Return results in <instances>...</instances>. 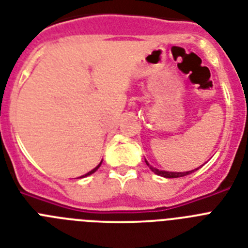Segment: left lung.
Returning a JSON list of instances; mask_svg holds the SVG:
<instances>
[{
	"label": "left lung",
	"instance_id": "left-lung-1",
	"mask_svg": "<svg viewBox=\"0 0 248 248\" xmlns=\"http://www.w3.org/2000/svg\"><path fill=\"white\" fill-rule=\"evenodd\" d=\"M146 161V160H145ZM147 166H149L150 169H151V171L155 172L156 175H160V176H164V178H182V176H185V175H189V174H191V172H194L195 170H198L199 168H197V169L194 170H190V171H184V172H174V171H165V170H159L156 169V168H154V166L150 165L149 163L146 161Z\"/></svg>",
	"mask_w": 248,
	"mask_h": 248
}]
</instances>
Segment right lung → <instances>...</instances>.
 Returning a JSON list of instances; mask_svg holds the SVG:
<instances>
[{
  "label": "right lung",
  "mask_w": 248,
  "mask_h": 248,
  "mask_svg": "<svg viewBox=\"0 0 248 248\" xmlns=\"http://www.w3.org/2000/svg\"><path fill=\"white\" fill-rule=\"evenodd\" d=\"M101 164H102V161H101V163L98 164V165L95 166L94 169H93V170H91V171H88V172H87V174H84V175H82V176H80V178H85V176H88V175H92L93 172H95V171H97V170H98V168H99V166H101Z\"/></svg>",
  "instance_id": "right-lung-1"
}]
</instances>
